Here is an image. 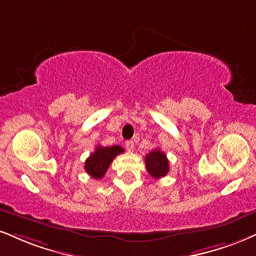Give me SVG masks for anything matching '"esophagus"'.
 I'll return each instance as SVG.
<instances>
[{"label":"esophagus","mask_w":256,"mask_h":256,"mask_svg":"<svg viewBox=\"0 0 256 256\" xmlns=\"http://www.w3.org/2000/svg\"><path fill=\"white\" fill-rule=\"evenodd\" d=\"M134 147H135V144L132 140H129V141H127V142H126V148H127L128 152H133Z\"/></svg>","instance_id":"1"}]
</instances>
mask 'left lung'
<instances>
[{"instance_id":"left-lung-1","label":"left lung","mask_w":256,"mask_h":256,"mask_svg":"<svg viewBox=\"0 0 256 256\" xmlns=\"http://www.w3.org/2000/svg\"><path fill=\"white\" fill-rule=\"evenodd\" d=\"M146 162V168L148 173L153 176L154 179H159L165 176L170 171L168 160H167L166 154L160 150H153L144 158Z\"/></svg>"}]
</instances>
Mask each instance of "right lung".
I'll return each mask as SVG.
<instances>
[{"label": "right lung", "mask_w": 256, "mask_h": 256, "mask_svg": "<svg viewBox=\"0 0 256 256\" xmlns=\"http://www.w3.org/2000/svg\"><path fill=\"white\" fill-rule=\"evenodd\" d=\"M123 152H124V150L120 146H97L94 148V152L91 153L85 162V171L94 179L103 178V176L108 171L114 158Z\"/></svg>", "instance_id": "right-lung-1"}]
</instances>
